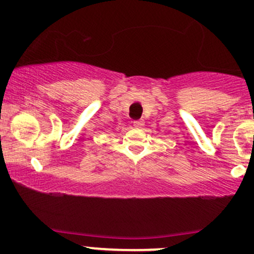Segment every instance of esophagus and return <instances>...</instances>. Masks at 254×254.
Returning <instances> with one entry per match:
<instances>
[{"instance_id": "34e87169", "label": "esophagus", "mask_w": 254, "mask_h": 254, "mask_svg": "<svg viewBox=\"0 0 254 254\" xmlns=\"http://www.w3.org/2000/svg\"><path fill=\"white\" fill-rule=\"evenodd\" d=\"M143 125H144V122L141 121V119H139V121L133 122V127H135L136 129H141V127H143Z\"/></svg>"}]
</instances>
